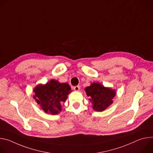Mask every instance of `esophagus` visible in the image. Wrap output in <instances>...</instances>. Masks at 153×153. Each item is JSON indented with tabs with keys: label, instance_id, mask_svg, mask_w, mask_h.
I'll return each mask as SVG.
<instances>
[{
	"label": "esophagus",
	"instance_id": "34e87169",
	"mask_svg": "<svg viewBox=\"0 0 153 153\" xmlns=\"http://www.w3.org/2000/svg\"><path fill=\"white\" fill-rule=\"evenodd\" d=\"M74 90H75V91H79V90H80V86H74Z\"/></svg>",
	"mask_w": 153,
	"mask_h": 153
}]
</instances>
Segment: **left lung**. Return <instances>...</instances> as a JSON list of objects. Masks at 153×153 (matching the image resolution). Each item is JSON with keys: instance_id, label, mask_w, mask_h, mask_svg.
I'll return each instance as SVG.
<instances>
[{"instance_id": "1", "label": "left lung", "mask_w": 153, "mask_h": 153, "mask_svg": "<svg viewBox=\"0 0 153 153\" xmlns=\"http://www.w3.org/2000/svg\"><path fill=\"white\" fill-rule=\"evenodd\" d=\"M86 95L91 98L93 108L97 111L105 110L113 103V99L116 96L115 91L110 88H105L99 83H92L91 86L85 89Z\"/></svg>"}]
</instances>
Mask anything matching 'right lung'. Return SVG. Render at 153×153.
<instances>
[{
  "label": "right lung",
  "mask_w": 153,
  "mask_h": 153,
  "mask_svg": "<svg viewBox=\"0 0 153 153\" xmlns=\"http://www.w3.org/2000/svg\"><path fill=\"white\" fill-rule=\"evenodd\" d=\"M34 92V98L43 111L47 113L57 114L61 111V103L67 99L71 92V87L67 83H60L51 80L44 85L37 86Z\"/></svg>",
  "instance_id": "obj_1"
}]
</instances>
